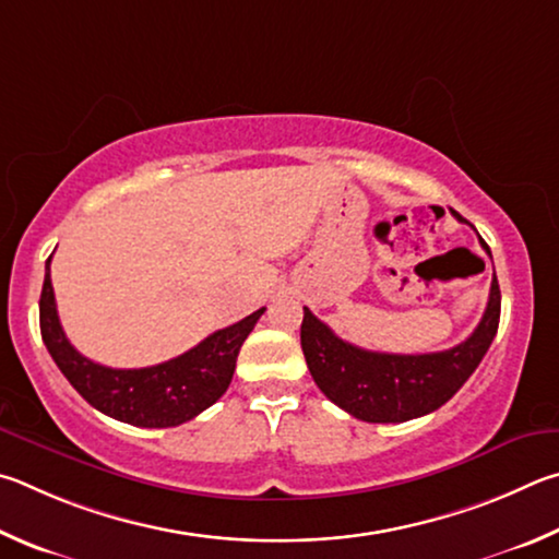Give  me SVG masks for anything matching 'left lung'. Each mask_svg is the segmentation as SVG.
<instances>
[{
  "label": "left lung",
  "mask_w": 559,
  "mask_h": 559,
  "mask_svg": "<svg viewBox=\"0 0 559 559\" xmlns=\"http://www.w3.org/2000/svg\"><path fill=\"white\" fill-rule=\"evenodd\" d=\"M454 218L466 223L456 211ZM481 248L491 254L488 245ZM501 319V289L493 274L491 295L474 334L437 354H378L338 338L305 307L301 350L309 373L331 403L364 423H407L452 400L481 364Z\"/></svg>",
  "instance_id": "8db88e82"
}]
</instances>
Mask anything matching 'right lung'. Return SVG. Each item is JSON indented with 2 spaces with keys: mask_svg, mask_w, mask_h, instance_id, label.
Segmentation results:
<instances>
[{
  "mask_svg": "<svg viewBox=\"0 0 559 559\" xmlns=\"http://www.w3.org/2000/svg\"><path fill=\"white\" fill-rule=\"evenodd\" d=\"M264 307L233 326L215 331L186 354L150 368H107L78 354L58 321L51 258L38 301L41 338L48 354L78 393L103 415L134 427H176L201 415L228 390L242 341Z\"/></svg>",
  "mask_w": 559,
  "mask_h": 559,
  "instance_id": "add662e5",
  "label": "right lung"
}]
</instances>
